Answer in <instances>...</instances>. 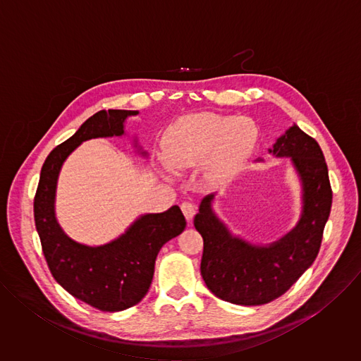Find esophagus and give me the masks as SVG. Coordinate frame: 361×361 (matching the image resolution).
<instances>
[{"label":"esophagus","instance_id":"obj_1","mask_svg":"<svg viewBox=\"0 0 361 361\" xmlns=\"http://www.w3.org/2000/svg\"><path fill=\"white\" fill-rule=\"evenodd\" d=\"M181 210H183L185 219H187L188 221H191L192 217H194V214H195V207H194V205H192L190 201H184V202L181 204Z\"/></svg>","mask_w":361,"mask_h":361}]
</instances>
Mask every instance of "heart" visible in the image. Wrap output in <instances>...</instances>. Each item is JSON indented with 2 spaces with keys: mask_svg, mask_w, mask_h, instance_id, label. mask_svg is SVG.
Returning a JSON list of instances; mask_svg holds the SVG:
<instances>
[{
  "mask_svg": "<svg viewBox=\"0 0 361 361\" xmlns=\"http://www.w3.org/2000/svg\"><path fill=\"white\" fill-rule=\"evenodd\" d=\"M259 138V127L248 117L213 113L187 116L167 131L159 169L171 178L174 169L202 164L204 181L213 188H223L245 170Z\"/></svg>",
  "mask_w": 361,
  "mask_h": 361,
  "instance_id": "heart-1",
  "label": "heart"
}]
</instances>
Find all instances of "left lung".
<instances>
[{
	"instance_id": "left-lung-1",
	"label": "left lung",
	"mask_w": 361,
	"mask_h": 361,
	"mask_svg": "<svg viewBox=\"0 0 361 361\" xmlns=\"http://www.w3.org/2000/svg\"><path fill=\"white\" fill-rule=\"evenodd\" d=\"M269 154L290 159L298 177L300 217L290 231L266 244L234 234L214 210L216 192L201 200L194 217L204 240L202 280L216 297L237 305H262L284 294L316 260L330 216L333 194L317 141L293 124Z\"/></svg>"
}]
</instances>
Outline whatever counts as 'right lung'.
I'll list each match as a JSON object with an SVG mask.
<instances>
[{
  "instance_id": "add662e5",
  "label": "right lung",
  "mask_w": 361,
  "mask_h": 361,
  "mask_svg": "<svg viewBox=\"0 0 361 361\" xmlns=\"http://www.w3.org/2000/svg\"><path fill=\"white\" fill-rule=\"evenodd\" d=\"M134 110L98 111L56 147L47 157L34 200V217L47 264L56 281L73 297L101 312H123L140 302L152 281L154 264L161 247L187 226L178 205L163 213L138 216L123 234L99 245L71 238L56 214L57 183L66 160L84 141L127 135L126 123L138 116ZM141 157L148 152L133 137Z\"/></svg>"
}]
</instances>
